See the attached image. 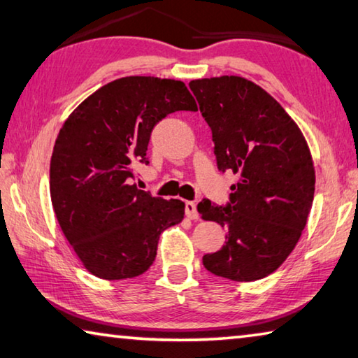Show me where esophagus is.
Here are the masks:
<instances>
[{"mask_svg": "<svg viewBox=\"0 0 358 358\" xmlns=\"http://www.w3.org/2000/svg\"><path fill=\"white\" fill-rule=\"evenodd\" d=\"M185 211H186V216L189 217V220H197L199 217L196 202H191V201L185 202Z\"/></svg>", "mask_w": 358, "mask_h": 358, "instance_id": "34e87169", "label": "esophagus"}]
</instances>
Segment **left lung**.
<instances>
[{
    "label": "left lung",
    "instance_id": "left-lung-1",
    "mask_svg": "<svg viewBox=\"0 0 358 358\" xmlns=\"http://www.w3.org/2000/svg\"><path fill=\"white\" fill-rule=\"evenodd\" d=\"M211 129L216 164L238 175L226 205H197L227 230L226 245L203 266L230 281H256L280 266L300 240L316 175L299 126L259 85L237 76L189 82Z\"/></svg>",
    "mask_w": 358,
    "mask_h": 358
}]
</instances>
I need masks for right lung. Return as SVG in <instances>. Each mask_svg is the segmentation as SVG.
Wrapping results in <instances>:
<instances>
[{
	"label": "right lung",
	"mask_w": 358,
	"mask_h": 358,
	"mask_svg": "<svg viewBox=\"0 0 358 358\" xmlns=\"http://www.w3.org/2000/svg\"><path fill=\"white\" fill-rule=\"evenodd\" d=\"M178 110H197L183 82L123 77L88 96L59 129L50 161L52 205L72 250L101 280L145 273L159 235L183 220L178 199L132 185L136 162H150L151 131Z\"/></svg>",
	"instance_id": "1"
}]
</instances>
